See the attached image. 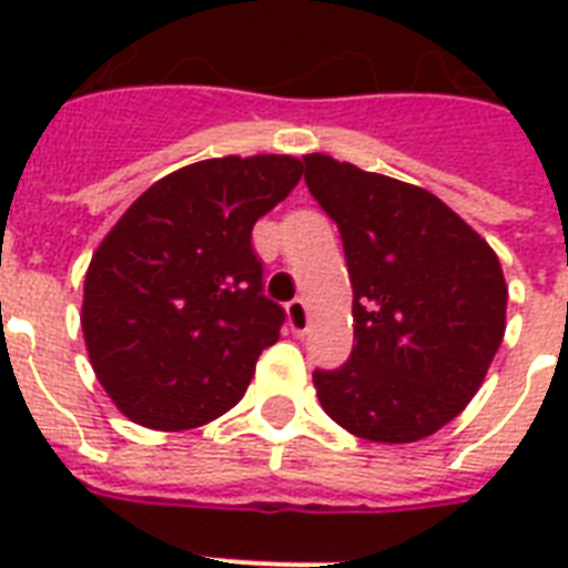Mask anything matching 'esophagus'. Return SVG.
<instances>
[{
    "instance_id": "1",
    "label": "esophagus",
    "mask_w": 568,
    "mask_h": 568,
    "mask_svg": "<svg viewBox=\"0 0 568 568\" xmlns=\"http://www.w3.org/2000/svg\"><path fill=\"white\" fill-rule=\"evenodd\" d=\"M285 312H288V324H292L294 333H306V329H310V310H306V303H303L301 297H294V301L285 306Z\"/></svg>"
}]
</instances>
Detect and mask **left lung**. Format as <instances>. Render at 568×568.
<instances>
[{
	"mask_svg": "<svg viewBox=\"0 0 568 568\" xmlns=\"http://www.w3.org/2000/svg\"><path fill=\"white\" fill-rule=\"evenodd\" d=\"M354 285V351L315 368L324 413L368 442H418L475 397L504 338L493 247L439 196L329 155H303Z\"/></svg>",
	"mask_w": 568,
	"mask_h": 568,
	"instance_id": "left-lung-1",
	"label": "left lung"
}]
</instances>
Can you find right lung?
Instances as JSON below:
<instances>
[{
    "instance_id": "1",
    "label": "right lung",
    "mask_w": 568,
    "mask_h": 568,
    "mask_svg": "<svg viewBox=\"0 0 568 568\" xmlns=\"http://www.w3.org/2000/svg\"><path fill=\"white\" fill-rule=\"evenodd\" d=\"M301 176L292 155L189 164L150 185L102 239L82 329L97 379L126 418L191 430L244 397L285 321L262 292L250 232Z\"/></svg>"
}]
</instances>
